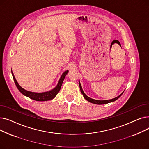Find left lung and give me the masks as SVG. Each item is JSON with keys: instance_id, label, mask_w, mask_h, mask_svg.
<instances>
[{"instance_id": "left-lung-1", "label": "left lung", "mask_w": 149, "mask_h": 149, "mask_svg": "<svg viewBox=\"0 0 149 149\" xmlns=\"http://www.w3.org/2000/svg\"><path fill=\"white\" fill-rule=\"evenodd\" d=\"M79 86H80V91H81V93L83 94V95L84 98L87 101H88L89 102L92 103H93V104H107V103H112V102H113V101H116L117 99H118V98H119L122 95V94H123V92H123L119 96L116 97H115V98H113V99H111V100H95V99H92V98H91L89 97L88 96H87L86 95L85 93H84V91H83V89H82V87H81V83H80V80H79Z\"/></svg>"}]
</instances>
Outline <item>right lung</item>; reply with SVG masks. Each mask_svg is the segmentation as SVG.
Returning a JSON list of instances; mask_svg holds the SVG:
<instances>
[{
  "label": "right lung",
  "mask_w": 149,
  "mask_h": 149,
  "mask_svg": "<svg viewBox=\"0 0 149 149\" xmlns=\"http://www.w3.org/2000/svg\"><path fill=\"white\" fill-rule=\"evenodd\" d=\"M68 72H69V70H67L62 74V75H61V77L60 78L59 81L57 83V85L53 89H52L49 91L45 92L38 93V92L28 91L25 90V89H23V88H22L19 85V84L18 83V82L17 81L16 79H15L14 75L11 70V73H12L14 81L15 82V85H16L17 89H19V91L22 93L23 95H25L31 99L37 101H45L51 100L56 97V95H57V93L59 92V91L61 89L63 81L65 78V76L68 73Z\"/></svg>",
  "instance_id": "1"
}]
</instances>
